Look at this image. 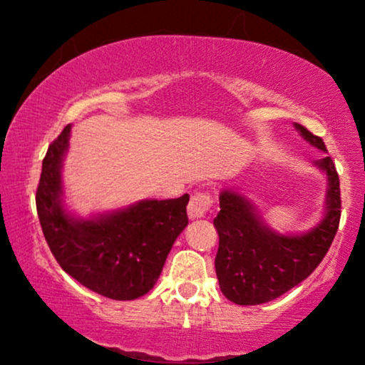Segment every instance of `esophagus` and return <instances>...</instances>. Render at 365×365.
Returning a JSON list of instances; mask_svg holds the SVG:
<instances>
[{
    "mask_svg": "<svg viewBox=\"0 0 365 365\" xmlns=\"http://www.w3.org/2000/svg\"><path fill=\"white\" fill-rule=\"evenodd\" d=\"M212 199L207 192L199 191L196 194H192L191 201H189L187 206V214L191 219H201L207 214L209 207H211Z\"/></svg>",
    "mask_w": 365,
    "mask_h": 365,
    "instance_id": "esophagus-1",
    "label": "esophagus"
}]
</instances>
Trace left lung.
Returning a JSON list of instances; mask_svg holds the SVG:
<instances>
[{
    "label": "left lung",
    "instance_id": "1",
    "mask_svg": "<svg viewBox=\"0 0 365 365\" xmlns=\"http://www.w3.org/2000/svg\"><path fill=\"white\" fill-rule=\"evenodd\" d=\"M312 146L327 151L322 138L296 124ZM327 173V214L302 236H279L264 226L251 202L234 191H222L221 211L214 217L219 234L216 276L224 296L239 306L272 301L316 271L336 237L341 221V184L332 158L317 161Z\"/></svg>",
    "mask_w": 365,
    "mask_h": 365
}]
</instances>
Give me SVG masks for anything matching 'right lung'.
<instances>
[{
  "mask_svg": "<svg viewBox=\"0 0 365 365\" xmlns=\"http://www.w3.org/2000/svg\"><path fill=\"white\" fill-rule=\"evenodd\" d=\"M71 126L49 144L36 189L44 239L64 272L114 301L149 292L174 241L187 226L189 196L143 201L126 211L89 221L69 217L61 206V161Z\"/></svg>",
  "mask_w": 365,
  "mask_h": 365,
  "instance_id": "add662e5",
  "label": "right lung"
}]
</instances>
